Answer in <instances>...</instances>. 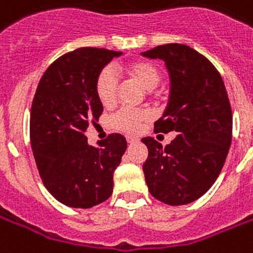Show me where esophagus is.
Segmentation results:
<instances>
[{
	"label": "esophagus",
	"mask_w": 253,
	"mask_h": 253,
	"mask_svg": "<svg viewBox=\"0 0 253 253\" xmlns=\"http://www.w3.org/2000/svg\"><path fill=\"white\" fill-rule=\"evenodd\" d=\"M126 139H127V142H128V143H136V142L139 141V139H138L136 136H132V135H127Z\"/></svg>",
	"instance_id": "esophagus-1"
}]
</instances>
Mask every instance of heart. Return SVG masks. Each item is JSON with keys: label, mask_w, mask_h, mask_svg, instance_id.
Masks as SVG:
<instances>
[{"label": "heart", "mask_w": 253, "mask_h": 253, "mask_svg": "<svg viewBox=\"0 0 253 253\" xmlns=\"http://www.w3.org/2000/svg\"><path fill=\"white\" fill-rule=\"evenodd\" d=\"M126 74L136 80L147 91H153L160 85L162 80V71L154 61L150 60H134L125 65ZM119 80L117 74L110 67L103 68L96 76L95 91L99 102L103 106H111L117 100ZM150 118V114L145 110L134 108H122L112 118V125L119 130L127 132H134L142 123Z\"/></svg>", "instance_id": "heart-1"}]
</instances>
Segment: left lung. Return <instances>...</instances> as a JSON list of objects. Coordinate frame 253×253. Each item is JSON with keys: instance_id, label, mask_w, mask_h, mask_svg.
Here are the masks:
<instances>
[{"instance_id": "obj_1", "label": "left lung", "mask_w": 253, "mask_h": 253, "mask_svg": "<svg viewBox=\"0 0 253 253\" xmlns=\"http://www.w3.org/2000/svg\"><path fill=\"white\" fill-rule=\"evenodd\" d=\"M161 59L170 80L168 106L155 132L175 131L164 146L143 138L149 157L143 173L149 192L168 205H186L211 189L221 171L232 141V111L221 76L197 50L166 44L142 52Z\"/></svg>"}]
</instances>
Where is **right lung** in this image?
Returning <instances> with one entry per match:
<instances>
[{"label":"right lung","mask_w":253,"mask_h":253,"mask_svg":"<svg viewBox=\"0 0 253 253\" xmlns=\"http://www.w3.org/2000/svg\"><path fill=\"white\" fill-rule=\"evenodd\" d=\"M121 55L89 46L75 49L53 61L37 87L31 110L33 157L48 192L67 207L87 209L112 194L126 138L111 134L91 146L84 132L103 112L96 76Z\"/></svg>","instance_id":"right-lung-1"}]
</instances>
